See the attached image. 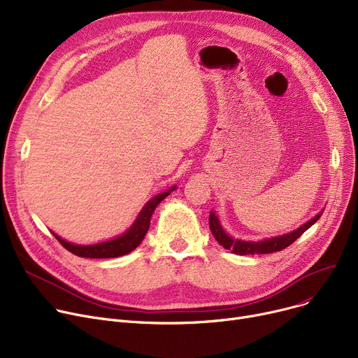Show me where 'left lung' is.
<instances>
[{
    "label": "left lung",
    "mask_w": 358,
    "mask_h": 358,
    "mask_svg": "<svg viewBox=\"0 0 358 358\" xmlns=\"http://www.w3.org/2000/svg\"><path fill=\"white\" fill-rule=\"evenodd\" d=\"M322 213L316 215L313 219H310L309 222H306L305 224H302L299 229L293 231L292 234H286L283 236H275V238H270V239H264V241H259V242H248V241H238V239H232L231 236H228L224 234V231L222 229L220 223L216 217V215L212 212L209 216V227L210 231L215 236V239L220 243L223 248L229 250L234 254L238 255H247V254H270V252H277L287 248L289 245L299 238L302 236V234L305 231H308L312 224L321 217Z\"/></svg>",
    "instance_id": "left-lung-1"
}]
</instances>
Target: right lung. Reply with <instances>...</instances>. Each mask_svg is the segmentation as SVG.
Instances as JSON below:
<instances>
[{"label": "right lung", "instance_id": "1", "mask_svg": "<svg viewBox=\"0 0 358 358\" xmlns=\"http://www.w3.org/2000/svg\"><path fill=\"white\" fill-rule=\"evenodd\" d=\"M176 187H173L171 190H168L162 194H158L157 197H154L152 200H149L145 208L142 209V212L139 213L136 222L124 235L111 239L108 242H103V243H96V245H73V243H69L64 239H61L58 235L53 236L58 239L62 247L66 248L69 252L78 255V257H84V258H116L124 254H129L130 251H134L139 243L142 242V239L145 238L148 229H149V223H150V216H152L154 210L157 206L169 194V192H173Z\"/></svg>", "mask_w": 358, "mask_h": 358}]
</instances>
